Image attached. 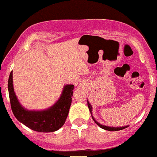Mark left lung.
<instances>
[{"mask_svg":"<svg viewBox=\"0 0 157 157\" xmlns=\"http://www.w3.org/2000/svg\"><path fill=\"white\" fill-rule=\"evenodd\" d=\"M88 107H89V111L90 112H91V114H92V106L91 105V104L89 103V102L88 101ZM91 117H92V119L94 120V121L97 123V125H98L100 126V128L102 129H105V130H107V131H120V130H122V129H125L127 127H128V125L127 126H123V127H110V126H106V125H101L100 123H99V122H97L96 120H95V119L93 117V116L91 115Z\"/></svg>","mask_w":157,"mask_h":157,"instance_id":"left-lung-1","label":"left lung"}]
</instances>
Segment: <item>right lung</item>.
<instances>
[{
    "mask_svg": "<svg viewBox=\"0 0 157 157\" xmlns=\"http://www.w3.org/2000/svg\"><path fill=\"white\" fill-rule=\"evenodd\" d=\"M74 85H66L58 100L48 109L43 111H30L20 104L14 91L12 71L8 81L11 108L14 115L21 123L37 132H53L64 125L71 103Z\"/></svg>",
    "mask_w": 157,
    "mask_h": 157,
    "instance_id": "right-lung-1",
    "label": "right lung"
}]
</instances>
